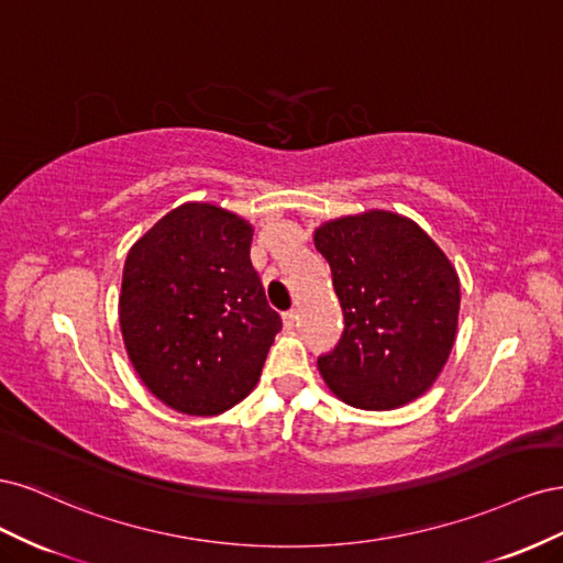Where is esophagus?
Here are the masks:
<instances>
[{"instance_id":"1","label":"esophagus","mask_w":563,"mask_h":563,"mask_svg":"<svg viewBox=\"0 0 563 563\" xmlns=\"http://www.w3.org/2000/svg\"><path fill=\"white\" fill-rule=\"evenodd\" d=\"M284 327L286 329H294L296 327V321H298V312L296 310H291V312H284Z\"/></svg>"}]
</instances>
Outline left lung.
Returning a JSON list of instances; mask_svg holds the SVG:
<instances>
[{
  "label": "left lung",
  "mask_w": 563,
  "mask_h": 563,
  "mask_svg": "<svg viewBox=\"0 0 563 563\" xmlns=\"http://www.w3.org/2000/svg\"><path fill=\"white\" fill-rule=\"evenodd\" d=\"M345 331L319 373L338 399L391 411L422 397L457 333L460 279L432 236L401 213L371 209L314 230Z\"/></svg>",
  "instance_id": "left-lung-1"
}]
</instances>
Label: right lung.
<instances>
[{
	"mask_svg": "<svg viewBox=\"0 0 563 563\" xmlns=\"http://www.w3.org/2000/svg\"><path fill=\"white\" fill-rule=\"evenodd\" d=\"M253 225L211 201H185L129 249L119 327L129 360L162 404L220 416L258 385L282 331L249 251Z\"/></svg>",
	"mask_w": 563,
	"mask_h": 563,
	"instance_id": "1",
	"label": "right lung"
}]
</instances>
